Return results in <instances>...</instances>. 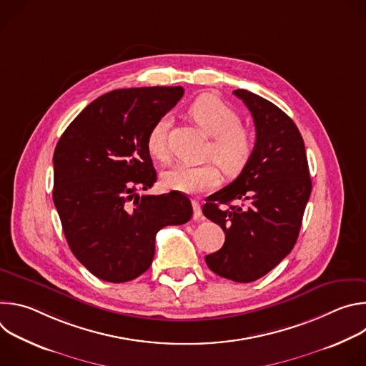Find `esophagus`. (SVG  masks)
Listing matches in <instances>:
<instances>
[{
	"instance_id": "1",
	"label": "esophagus",
	"mask_w": 366,
	"mask_h": 366,
	"mask_svg": "<svg viewBox=\"0 0 366 366\" xmlns=\"http://www.w3.org/2000/svg\"><path fill=\"white\" fill-rule=\"evenodd\" d=\"M192 208H194V220H201L202 217V213H201V205H199V202L197 201V199H192Z\"/></svg>"
}]
</instances>
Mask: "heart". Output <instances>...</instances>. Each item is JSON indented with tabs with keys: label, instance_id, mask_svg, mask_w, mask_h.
Masks as SVG:
<instances>
[{
	"label": "heart",
	"instance_id": "heart-1",
	"mask_svg": "<svg viewBox=\"0 0 366 366\" xmlns=\"http://www.w3.org/2000/svg\"><path fill=\"white\" fill-rule=\"evenodd\" d=\"M189 117L208 134L212 144L208 146L207 158L216 161L229 178L239 177L249 165L254 140L249 130L240 126L239 114L214 95L198 97L188 109ZM169 119L162 117L153 124L147 134L146 146L149 153L158 161L168 159L167 132ZM222 172L214 164L201 167L177 165L162 174L167 188L184 194H201L219 185Z\"/></svg>",
	"mask_w": 366,
	"mask_h": 366
}]
</instances>
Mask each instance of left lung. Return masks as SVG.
I'll list each match as a JSON object with an SVG mask.
<instances>
[{
  "label": "left lung",
  "instance_id": "8db88e82",
  "mask_svg": "<svg viewBox=\"0 0 366 366\" xmlns=\"http://www.w3.org/2000/svg\"><path fill=\"white\" fill-rule=\"evenodd\" d=\"M233 94L253 117L254 152L247 168L202 205L204 216L226 234L223 247L207 254L205 262L223 278L252 282L272 271L292 250L311 194V179L304 140L295 123L262 97L246 89ZM232 200L239 205L232 206Z\"/></svg>",
  "mask_w": 366,
  "mask_h": 366
}]
</instances>
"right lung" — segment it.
I'll list each match as a JSON object with an SVG mask.
<instances>
[{
	"label": "right lung",
	"mask_w": 366,
	"mask_h": 366,
	"mask_svg": "<svg viewBox=\"0 0 366 366\" xmlns=\"http://www.w3.org/2000/svg\"><path fill=\"white\" fill-rule=\"evenodd\" d=\"M182 95V86L107 92L88 104L56 144L54 202L66 242L102 281L120 284L146 272L156 233L192 216L182 192L136 194L156 182L147 134Z\"/></svg>",
	"instance_id": "obj_1"
}]
</instances>
